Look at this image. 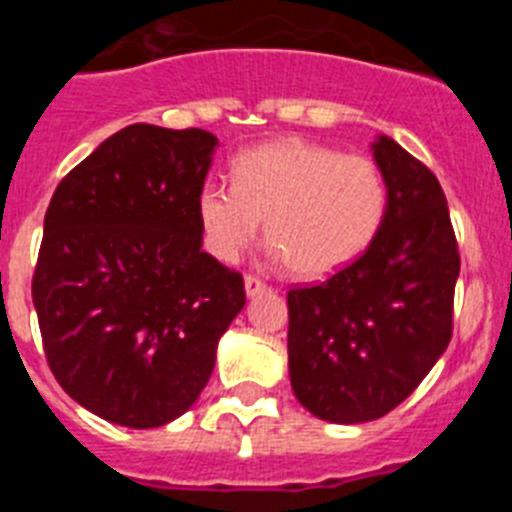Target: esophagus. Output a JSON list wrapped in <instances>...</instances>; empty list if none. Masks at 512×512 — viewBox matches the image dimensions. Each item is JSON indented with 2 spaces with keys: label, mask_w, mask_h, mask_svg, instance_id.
<instances>
[{
  "label": "esophagus",
  "mask_w": 512,
  "mask_h": 512,
  "mask_svg": "<svg viewBox=\"0 0 512 512\" xmlns=\"http://www.w3.org/2000/svg\"><path fill=\"white\" fill-rule=\"evenodd\" d=\"M266 289H269V284L261 282L259 277H251V274H248V277H246V295H248V297L264 295Z\"/></svg>",
  "instance_id": "obj_1"
}]
</instances>
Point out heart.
Instances as JSON below:
<instances>
[{
    "label": "heart",
    "mask_w": 512,
    "mask_h": 512,
    "mask_svg": "<svg viewBox=\"0 0 512 512\" xmlns=\"http://www.w3.org/2000/svg\"><path fill=\"white\" fill-rule=\"evenodd\" d=\"M390 210V184L366 156L277 140L233 161V184L205 182L197 212L205 243L220 261H238L259 235L292 274L320 279L346 269L377 241Z\"/></svg>",
    "instance_id": "heart-1"
}]
</instances>
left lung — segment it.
I'll return each mask as SVG.
<instances>
[{"instance_id": "1", "label": "left lung", "mask_w": 512, "mask_h": 512, "mask_svg": "<svg viewBox=\"0 0 512 512\" xmlns=\"http://www.w3.org/2000/svg\"><path fill=\"white\" fill-rule=\"evenodd\" d=\"M374 161L390 210L364 256L318 287L289 289V379L328 423L395 410L451 341L459 246L436 174L387 135Z\"/></svg>"}]
</instances>
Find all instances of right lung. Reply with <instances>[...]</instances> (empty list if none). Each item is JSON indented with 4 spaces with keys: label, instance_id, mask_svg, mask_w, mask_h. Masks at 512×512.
I'll return each instance as SVG.
<instances>
[{
    "label": "right lung",
    "instance_id": "add662e5",
    "mask_svg": "<svg viewBox=\"0 0 512 512\" xmlns=\"http://www.w3.org/2000/svg\"><path fill=\"white\" fill-rule=\"evenodd\" d=\"M217 138L128 125L63 176L33 274L45 359L99 418L158 428L187 413L246 305L238 271L202 251L197 197Z\"/></svg>",
    "mask_w": 512,
    "mask_h": 512
}]
</instances>
